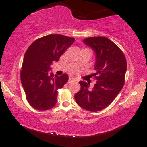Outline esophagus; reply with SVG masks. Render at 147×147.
<instances>
[{
    "label": "esophagus",
    "mask_w": 147,
    "mask_h": 147,
    "mask_svg": "<svg viewBox=\"0 0 147 147\" xmlns=\"http://www.w3.org/2000/svg\"><path fill=\"white\" fill-rule=\"evenodd\" d=\"M75 79L73 78V77H69V79H68V84H70L72 83V82H75Z\"/></svg>",
    "instance_id": "obj_1"
}]
</instances>
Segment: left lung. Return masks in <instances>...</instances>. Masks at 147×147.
Segmentation results:
<instances>
[{
	"label": "left lung",
	"instance_id": "8db88e82",
	"mask_svg": "<svg viewBox=\"0 0 147 147\" xmlns=\"http://www.w3.org/2000/svg\"><path fill=\"white\" fill-rule=\"evenodd\" d=\"M83 41L95 52L94 76L97 82L90 90L89 84L79 82L81 89L75 99L80 107L97 112L110 105L122 89L127 64L121 49L106 37H88Z\"/></svg>",
	"mask_w": 147,
	"mask_h": 147
}]
</instances>
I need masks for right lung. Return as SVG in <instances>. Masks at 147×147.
<instances>
[{
  "instance_id": "obj_1",
  "label": "right lung",
  "mask_w": 147,
  "mask_h": 147,
  "mask_svg": "<svg viewBox=\"0 0 147 147\" xmlns=\"http://www.w3.org/2000/svg\"><path fill=\"white\" fill-rule=\"evenodd\" d=\"M74 41L63 35H47L34 41L25 52L20 76L27 100L34 109L49 110L56 104L58 90L68 82V76H54L48 71Z\"/></svg>"
}]
</instances>
